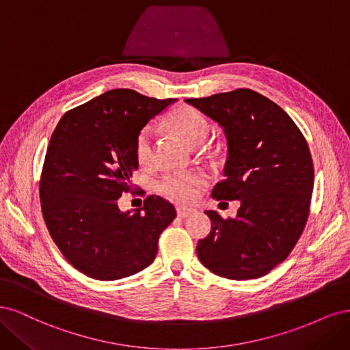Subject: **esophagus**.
Masks as SVG:
<instances>
[{"label": "esophagus", "instance_id": "esophagus-1", "mask_svg": "<svg viewBox=\"0 0 350 350\" xmlns=\"http://www.w3.org/2000/svg\"><path fill=\"white\" fill-rule=\"evenodd\" d=\"M195 211L193 209H187V208H177V215L180 218H187L189 215H191Z\"/></svg>", "mask_w": 350, "mask_h": 350}]
</instances>
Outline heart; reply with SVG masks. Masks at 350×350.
Returning <instances> with one entry per match:
<instances>
[{
  "mask_svg": "<svg viewBox=\"0 0 350 350\" xmlns=\"http://www.w3.org/2000/svg\"><path fill=\"white\" fill-rule=\"evenodd\" d=\"M167 125L190 146L204 144L211 132L208 119L191 106H180L173 110L167 119ZM152 139L154 132L151 126L142 128L135 138V157L141 165H148L152 160ZM204 182V176L198 173H173L160 180L159 190L165 198L178 204H191L198 199Z\"/></svg>",
  "mask_w": 350,
  "mask_h": 350,
  "instance_id": "obj_1",
  "label": "heart"
}]
</instances>
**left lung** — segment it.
Wrapping results in <instances>:
<instances>
[{
    "instance_id": "8db88e82",
    "label": "left lung",
    "mask_w": 350,
    "mask_h": 350,
    "mask_svg": "<svg viewBox=\"0 0 350 350\" xmlns=\"http://www.w3.org/2000/svg\"><path fill=\"white\" fill-rule=\"evenodd\" d=\"M186 103L218 122L227 137L217 200H240L235 218L205 211L211 232L199 240L200 263L232 280L256 279L284 262L306 228L314 186L308 144L286 111L250 88Z\"/></svg>"
}]
</instances>
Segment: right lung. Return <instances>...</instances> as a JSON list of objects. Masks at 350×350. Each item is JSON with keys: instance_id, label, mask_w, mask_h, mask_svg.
I'll return each mask as SVG.
<instances>
[{"instance_id": "right-lung-1", "label": "right lung", "mask_w": 350, "mask_h": 350, "mask_svg": "<svg viewBox=\"0 0 350 350\" xmlns=\"http://www.w3.org/2000/svg\"><path fill=\"white\" fill-rule=\"evenodd\" d=\"M173 101L110 90L66 111L52 133L39 183L43 219L64 257L88 278L116 280L148 267L176 218L155 195L132 212L118 206L138 168L135 138Z\"/></svg>"}]
</instances>
